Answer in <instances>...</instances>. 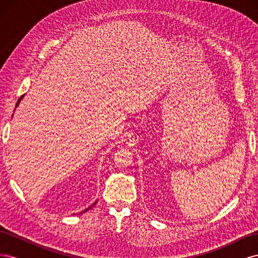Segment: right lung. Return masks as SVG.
Here are the masks:
<instances>
[{
	"label": "right lung",
	"instance_id": "right-lung-1",
	"mask_svg": "<svg viewBox=\"0 0 258 258\" xmlns=\"http://www.w3.org/2000/svg\"><path fill=\"white\" fill-rule=\"evenodd\" d=\"M22 98H23V96H21V97H20V98H19V100H18V102H17V104H16V106H17V105H18V104H19V102H20V101H21V99H22ZM96 204H97V202H95V204H93V206H95V205H96ZM93 206H91V207H93ZM91 207H89V208H88V209H86V210H85V211H84V212H86V211H88V210H89V209H90V208H91Z\"/></svg>",
	"mask_w": 258,
	"mask_h": 258
}]
</instances>
